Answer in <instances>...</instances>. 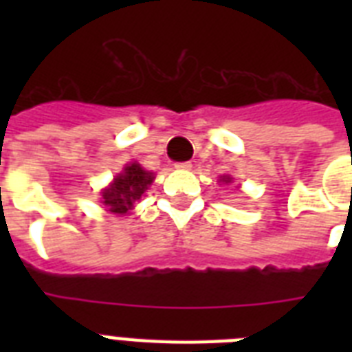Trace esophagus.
<instances>
[{"mask_svg": "<svg viewBox=\"0 0 352 352\" xmlns=\"http://www.w3.org/2000/svg\"><path fill=\"white\" fill-rule=\"evenodd\" d=\"M175 168H177V170L188 171V170H192V162H177Z\"/></svg>", "mask_w": 352, "mask_h": 352, "instance_id": "1", "label": "esophagus"}]
</instances>
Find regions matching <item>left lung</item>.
I'll use <instances>...</instances> for the list:
<instances>
[{
    "instance_id": "obj_1",
    "label": "left lung",
    "mask_w": 352,
    "mask_h": 352,
    "mask_svg": "<svg viewBox=\"0 0 352 352\" xmlns=\"http://www.w3.org/2000/svg\"><path fill=\"white\" fill-rule=\"evenodd\" d=\"M221 181L226 182V184H228V182H232V177H230V175H223V177H221Z\"/></svg>"
}]
</instances>
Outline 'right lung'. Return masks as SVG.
Here are the masks:
<instances>
[{"label":"right lung","mask_w":352,"mask_h":352,"mask_svg":"<svg viewBox=\"0 0 352 352\" xmlns=\"http://www.w3.org/2000/svg\"><path fill=\"white\" fill-rule=\"evenodd\" d=\"M155 175L146 171L140 164L131 162L124 166L113 182L100 192L102 204L106 212L117 215H126L133 210V204L142 197V193L153 182Z\"/></svg>","instance_id":"add662e5"}]
</instances>
